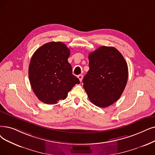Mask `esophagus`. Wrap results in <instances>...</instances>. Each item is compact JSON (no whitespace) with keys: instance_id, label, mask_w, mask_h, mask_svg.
I'll list each match as a JSON object with an SVG mask.
<instances>
[{"instance_id":"34e87169","label":"esophagus","mask_w":155,"mask_h":155,"mask_svg":"<svg viewBox=\"0 0 155 155\" xmlns=\"http://www.w3.org/2000/svg\"><path fill=\"white\" fill-rule=\"evenodd\" d=\"M77 77L78 78V79H79L80 81L81 82L82 80V78H83V75H78V76H77Z\"/></svg>"}]
</instances>
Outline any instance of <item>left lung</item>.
I'll list each match as a JSON object with an SVG mask.
<instances>
[{
    "instance_id": "1",
    "label": "left lung",
    "mask_w": 155,
    "mask_h": 155,
    "mask_svg": "<svg viewBox=\"0 0 155 155\" xmlns=\"http://www.w3.org/2000/svg\"><path fill=\"white\" fill-rule=\"evenodd\" d=\"M89 70L82 82L91 101L100 107L111 105L120 97L128 80L124 58L113 47L101 46L89 55Z\"/></svg>"
}]
</instances>
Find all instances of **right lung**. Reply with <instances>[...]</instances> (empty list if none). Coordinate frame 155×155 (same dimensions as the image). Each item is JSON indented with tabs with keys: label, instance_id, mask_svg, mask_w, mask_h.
I'll list each match as a JSON object with an SVG mask.
<instances>
[{
	"label": "right lung",
	"instance_id": "add662e5",
	"mask_svg": "<svg viewBox=\"0 0 155 155\" xmlns=\"http://www.w3.org/2000/svg\"><path fill=\"white\" fill-rule=\"evenodd\" d=\"M70 51L61 42L42 45L33 54L29 65L30 82L37 98L45 104L64 100L80 80L72 74L68 61Z\"/></svg>",
	"mask_w": 155,
	"mask_h": 155
}]
</instances>
